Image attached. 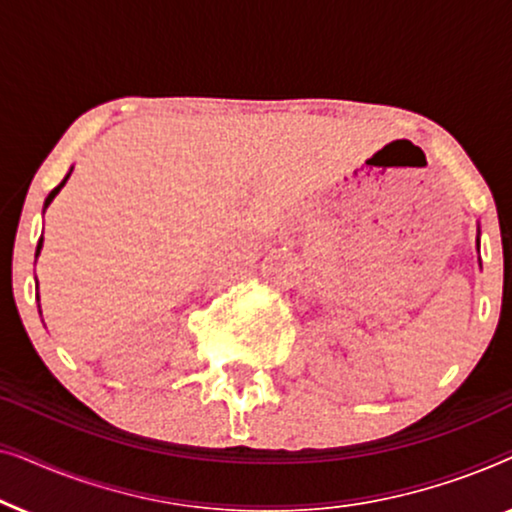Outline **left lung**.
<instances>
[{
  "mask_svg": "<svg viewBox=\"0 0 512 512\" xmlns=\"http://www.w3.org/2000/svg\"><path fill=\"white\" fill-rule=\"evenodd\" d=\"M475 242H478V254H480V228H478V240H475Z\"/></svg>",
  "mask_w": 512,
  "mask_h": 512,
  "instance_id": "obj_1",
  "label": "left lung"
}]
</instances>
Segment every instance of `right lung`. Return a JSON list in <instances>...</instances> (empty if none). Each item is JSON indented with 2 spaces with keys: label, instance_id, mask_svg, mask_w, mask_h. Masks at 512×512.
Returning a JSON list of instances; mask_svg holds the SVG:
<instances>
[{
  "label": "right lung",
  "instance_id": "right-lung-1",
  "mask_svg": "<svg viewBox=\"0 0 512 512\" xmlns=\"http://www.w3.org/2000/svg\"><path fill=\"white\" fill-rule=\"evenodd\" d=\"M72 170H74V167H69V172L65 174V179H62V181H60V184H58V186H55L51 193H48V198H46V202H44V212H46V209H48V205H51V202H53V198H55V195H58V193L62 191V186H65V184H67V179H69V174H72ZM41 247H44V237H39V244H37V254H34V256H39V254H41ZM37 300H39V293H37ZM39 312H41V310H39Z\"/></svg>",
  "mask_w": 512,
  "mask_h": 512
}]
</instances>
